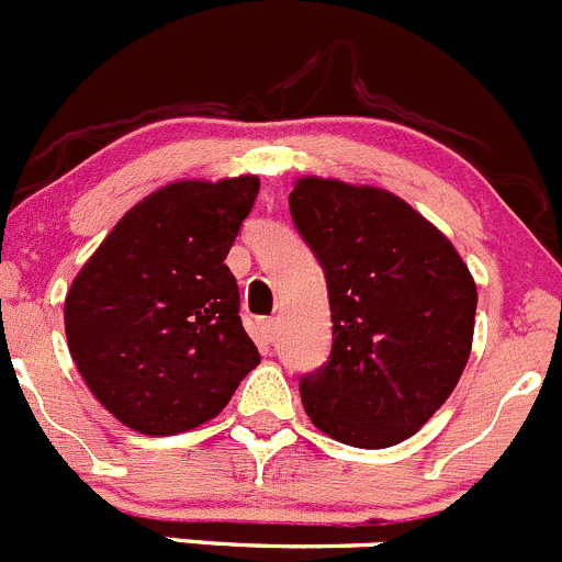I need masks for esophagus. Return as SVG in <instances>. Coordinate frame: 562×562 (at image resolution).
<instances>
[{
  "label": "esophagus",
  "mask_w": 562,
  "mask_h": 562,
  "mask_svg": "<svg viewBox=\"0 0 562 562\" xmlns=\"http://www.w3.org/2000/svg\"><path fill=\"white\" fill-rule=\"evenodd\" d=\"M258 334L263 342H271V339L277 337V321L274 317H263V321H258Z\"/></svg>",
  "instance_id": "obj_1"
}]
</instances>
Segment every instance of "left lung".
Returning a JSON list of instances; mask_svg holds the SVG:
<instances>
[{"mask_svg": "<svg viewBox=\"0 0 562 562\" xmlns=\"http://www.w3.org/2000/svg\"><path fill=\"white\" fill-rule=\"evenodd\" d=\"M291 217L321 260L331 356L299 383L313 424L356 449L416 435L473 348V274L457 247L394 192L302 176Z\"/></svg>", "mask_w": 562, "mask_h": 562, "instance_id": "8db88e82", "label": "left lung"}]
</instances>
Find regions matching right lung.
<instances>
[{
    "label": "right lung",
    "instance_id": "obj_1",
    "mask_svg": "<svg viewBox=\"0 0 562 562\" xmlns=\"http://www.w3.org/2000/svg\"><path fill=\"white\" fill-rule=\"evenodd\" d=\"M258 176L181 179L135 203L65 299L72 361L100 405L140 435L217 416L260 353L225 266Z\"/></svg>",
    "mask_w": 562,
    "mask_h": 562
}]
</instances>
